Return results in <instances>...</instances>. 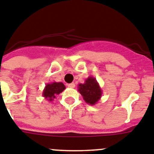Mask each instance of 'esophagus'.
<instances>
[{
	"mask_svg": "<svg viewBox=\"0 0 154 154\" xmlns=\"http://www.w3.org/2000/svg\"><path fill=\"white\" fill-rule=\"evenodd\" d=\"M68 86L69 88H75V85L74 82H72V83H69L68 85Z\"/></svg>",
	"mask_w": 154,
	"mask_h": 154,
	"instance_id": "obj_1",
	"label": "esophagus"
}]
</instances>
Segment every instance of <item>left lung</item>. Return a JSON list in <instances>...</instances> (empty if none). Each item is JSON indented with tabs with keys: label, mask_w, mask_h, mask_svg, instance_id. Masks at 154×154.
<instances>
[{
	"label": "left lung",
	"mask_w": 154,
	"mask_h": 154,
	"mask_svg": "<svg viewBox=\"0 0 154 154\" xmlns=\"http://www.w3.org/2000/svg\"><path fill=\"white\" fill-rule=\"evenodd\" d=\"M78 91L82 96L86 103L90 105H95L102 97V90L96 78L93 76L88 77L84 83L79 84Z\"/></svg>",
	"instance_id": "1"
}]
</instances>
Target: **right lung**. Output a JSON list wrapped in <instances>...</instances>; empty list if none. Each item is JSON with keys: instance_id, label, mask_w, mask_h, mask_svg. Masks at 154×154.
Instances as JSON below:
<instances>
[{"instance_id": "right-lung-1", "label": "right lung", "mask_w": 154, "mask_h": 154, "mask_svg": "<svg viewBox=\"0 0 154 154\" xmlns=\"http://www.w3.org/2000/svg\"><path fill=\"white\" fill-rule=\"evenodd\" d=\"M65 90V86L61 82H52L46 84L44 90H43V97L47 100L53 101L58 94Z\"/></svg>"}]
</instances>
